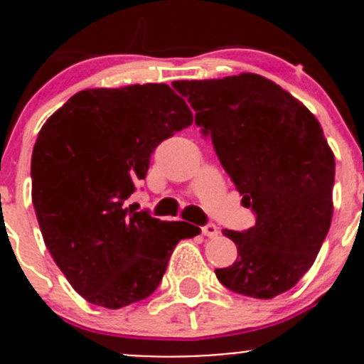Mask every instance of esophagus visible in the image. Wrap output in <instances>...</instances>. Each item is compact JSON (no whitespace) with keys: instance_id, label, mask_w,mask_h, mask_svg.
<instances>
[{"instance_id":"1","label":"esophagus","mask_w":364,"mask_h":364,"mask_svg":"<svg viewBox=\"0 0 364 364\" xmlns=\"http://www.w3.org/2000/svg\"><path fill=\"white\" fill-rule=\"evenodd\" d=\"M200 230H203V234L205 237H216V236H218V232H220L218 227L213 225V223H208V225H204Z\"/></svg>"}]
</instances>
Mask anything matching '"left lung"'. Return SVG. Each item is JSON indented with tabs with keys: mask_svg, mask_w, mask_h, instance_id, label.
<instances>
[{
	"mask_svg": "<svg viewBox=\"0 0 364 364\" xmlns=\"http://www.w3.org/2000/svg\"><path fill=\"white\" fill-rule=\"evenodd\" d=\"M197 127L255 213L243 232L223 230L237 260L215 269L237 294L271 299L311 267L333 218L335 155L321 123L299 100L257 73L176 80Z\"/></svg>",
	"mask_w": 364,
	"mask_h": 364,
	"instance_id": "left-lung-1",
	"label": "left lung"
}]
</instances>
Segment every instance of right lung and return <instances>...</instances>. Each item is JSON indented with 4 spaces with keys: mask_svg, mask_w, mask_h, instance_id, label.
Segmentation results:
<instances>
[{
    "mask_svg": "<svg viewBox=\"0 0 364 364\" xmlns=\"http://www.w3.org/2000/svg\"><path fill=\"white\" fill-rule=\"evenodd\" d=\"M192 121L167 84H134L79 91L40 130L36 220L54 262L90 303L116 310L151 296L176 245L200 232L124 205L156 146Z\"/></svg>",
    "mask_w": 364,
    "mask_h": 364,
    "instance_id": "add662e5",
    "label": "right lung"
}]
</instances>
